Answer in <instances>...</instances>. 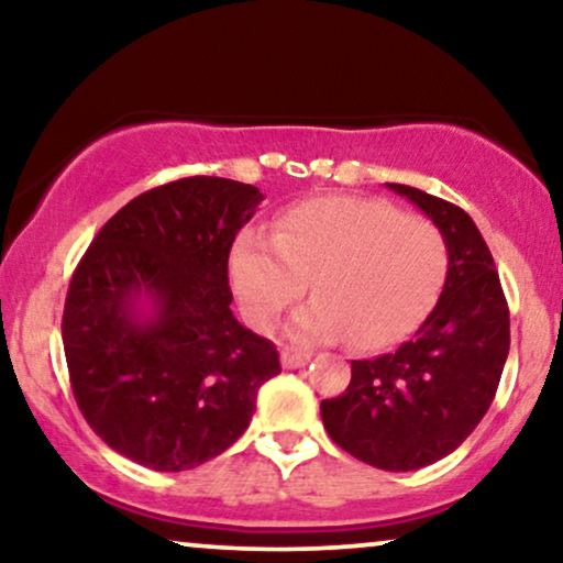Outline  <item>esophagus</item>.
Returning a JSON list of instances; mask_svg holds the SVG:
<instances>
[{"mask_svg": "<svg viewBox=\"0 0 563 563\" xmlns=\"http://www.w3.org/2000/svg\"><path fill=\"white\" fill-rule=\"evenodd\" d=\"M307 364H310V356H307V353L282 351V366L284 368H302Z\"/></svg>", "mask_w": 563, "mask_h": 563, "instance_id": "esophagus-1", "label": "esophagus"}]
</instances>
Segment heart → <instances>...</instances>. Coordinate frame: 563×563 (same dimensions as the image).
Masks as SVG:
<instances>
[{
    "label": "heart",
    "mask_w": 563,
    "mask_h": 563,
    "mask_svg": "<svg viewBox=\"0 0 563 563\" xmlns=\"http://www.w3.org/2000/svg\"><path fill=\"white\" fill-rule=\"evenodd\" d=\"M445 274L449 251L433 222L361 197L310 199L284 212L272 235L245 230L230 251V284L256 330L272 328L310 279L314 299L287 325L302 345L402 341L433 310Z\"/></svg>",
    "instance_id": "b5f03b06"
}]
</instances>
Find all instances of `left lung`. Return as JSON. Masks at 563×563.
<instances>
[{
	"label": "left lung",
	"instance_id": "8db88e82",
	"mask_svg": "<svg viewBox=\"0 0 563 563\" xmlns=\"http://www.w3.org/2000/svg\"><path fill=\"white\" fill-rule=\"evenodd\" d=\"M387 187L441 230L449 274L418 333L384 356L351 361V384L322 399L320 415L351 456L384 472H415L456 451L487 415L510 353V312L474 220L415 187Z\"/></svg>",
	"mask_w": 563,
	"mask_h": 563
}]
</instances>
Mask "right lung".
Masks as SVG:
<instances>
[{
	"mask_svg": "<svg viewBox=\"0 0 563 563\" xmlns=\"http://www.w3.org/2000/svg\"><path fill=\"white\" fill-rule=\"evenodd\" d=\"M264 195L189 176L107 220L66 295L76 405L112 451L153 472L220 456L251 426L279 353L235 320L228 256Z\"/></svg>",
	"mask_w": 563,
	"mask_h": 563,
	"instance_id": "right-lung-1",
	"label": "right lung"
}]
</instances>
